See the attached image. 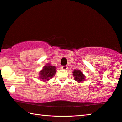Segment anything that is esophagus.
<instances>
[{
  "instance_id": "1",
  "label": "esophagus",
  "mask_w": 122,
  "mask_h": 122,
  "mask_svg": "<svg viewBox=\"0 0 122 122\" xmlns=\"http://www.w3.org/2000/svg\"><path fill=\"white\" fill-rule=\"evenodd\" d=\"M62 69L63 70H67V66H63L61 67Z\"/></svg>"
}]
</instances>
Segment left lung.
Segmentation results:
<instances>
[{
  "instance_id": "left-lung-1",
  "label": "left lung",
  "mask_w": 122,
  "mask_h": 122,
  "mask_svg": "<svg viewBox=\"0 0 122 122\" xmlns=\"http://www.w3.org/2000/svg\"><path fill=\"white\" fill-rule=\"evenodd\" d=\"M73 76H74V80L77 82H81L85 80V76L80 70H74L73 71Z\"/></svg>"
}]
</instances>
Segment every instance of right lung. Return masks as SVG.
Here are the masks:
<instances>
[{
    "mask_svg": "<svg viewBox=\"0 0 122 122\" xmlns=\"http://www.w3.org/2000/svg\"><path fill=\"white\" fill-rule=\"evenodd\" d=\"M56 68L55 66H52L49 64L46 65L43 69L40 71V77L42 81H47L55 76L56 72Z\"/></svg>",
    "mask_w": 122,
    "mask_h": 122,
    "instance_id": "1",
    "label": "right lung"
}]
</instances>
